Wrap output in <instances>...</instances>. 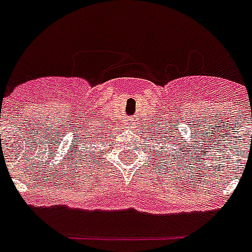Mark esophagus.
Returning <instances> with one entry per match:
<instances>
[{"mask_svg": "<svg viewBox=\"0 0 252 252\" xmlns=\"http://www.w3.org/2000/svg\"><path fill=\"white\" fill-rule=\"evenodd\" d=\"M126 125H128V126H132V121H131V120H128L127 124H126Z\"/></svg>", "mask_w": 252, "mask_h": 252, "instance_id": "obj_1", "label": "esophagus"}]
</instances>
